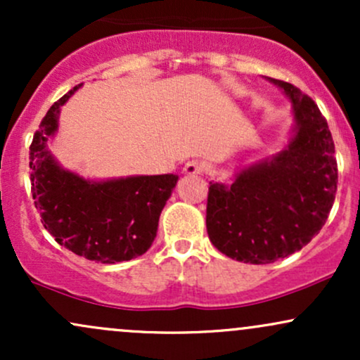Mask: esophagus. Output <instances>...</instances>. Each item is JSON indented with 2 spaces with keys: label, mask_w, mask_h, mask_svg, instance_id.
Wrapping results in <instances>:
<instances>
[{
  "label": "esophagus",
  "mask_w": 360,
  "mask_h": 360,
  "mask_svg": "<svg viewBox=\"0 0 360 360\" xmlns=\"http://www.w3.org/2000/svg\"><path fill=\"white\" fill-rule=\"evenodd\" d=\"M183 172L188 176L201 174V172H203V164H201L200 160H188V162L184 164Z\"/></svg>",
  "instance_id": "esophagus-1"
}]
</instances>
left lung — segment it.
I'll return each instance as SVG.
<instances>
[{
  "instance_id": "left-lung-1",
  "label": "left lung",
  "mask_w": 360,
  "mask_h": 360,
  "mask_svg": "<svg viewBox=\"0 0 360 360\" xmlns=\"http://www.w3.org/2000/svg\"><path fill=\"white\" fill-rule=\"evenodd\" d=\"M269 81L292 103L295 137L230 186L210 183L206 203L210 240L247 264H271L303 249L325 225L337 193L335 146L316 103L286 81Z\"/></svg>"
}]
</instances>
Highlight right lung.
Wrapping results in <instances>:
<instances>
[{
	"instance_id": "right-lung-1",
	"label": "right lung",
	"mask_w": 360,
	"mask_h": 360,
	"mask_svg": "<svg viewBox=\"0 0 360 360\" xmlns=\"http://www.w3.org/2000/svg\"><path fill=\"white\" fill-rule=\"evenodd\" d=\"M79 86L53 103L32 140L35 208L45 230L74 254L101 264L131 260L146 254L154 242L160 212L177 176H131L94 183L59 167L47 150V140L57 130L60 106Z\"/></svg>"
}]
</instances>
